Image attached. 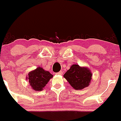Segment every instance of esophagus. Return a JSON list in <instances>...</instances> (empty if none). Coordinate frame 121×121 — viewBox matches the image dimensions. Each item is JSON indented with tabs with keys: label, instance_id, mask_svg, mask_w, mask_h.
<instances>
[{
	"label": "esophagus",
	"instance_id": "1",
	"mask_svg": "<svg viewBox=\"0 0 121 121\" xmlns=\"http://www.w3.org/2000/svg\"><path fill=\"white\" fill-rule=\"evenodd\" d=\"M62 73H63L62 71H59V72L57 73H56V74H57V75H62Z\"/></svg>",
	"mask_w": 121,
	"mask_h": 121
}]
</instances>
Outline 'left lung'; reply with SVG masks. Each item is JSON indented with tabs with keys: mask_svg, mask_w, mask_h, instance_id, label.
<instances>
[{
	"mask_svg": "<svg viewBox=\"0 0 121 121\" xmlns=\"http://www.w3.org/2000/svg\"><path fill=\"white\" fill-rule=\"evenodd\" d=\"M64 77L74 89L80 90L89 86L92 73L87 67L74 64L64 74Z\"/></svg>",
	"mask_w": 121,
	"mask_h": 121,
	"instance_id": "1",
	"label": "left lung"
}]
</instances>
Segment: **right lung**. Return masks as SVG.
Returning <instances> with one entry per match:
<instances>
[{
  "label": "right lung",
  "instance_id": "add662e5",
  "mask_svg": "<svg viewBox=\"0 0 121 121\" xmlns=\"http://www.w3.org/2000/svg\"><path fill=\"white\" fill-rule=\"evenodd\" d=\"M53 77V75L49 71H45L43 68L39 67L29 73L26 79H28L32 89L42 91Z\"/></svg>",
  "mask_w": 121,
  "mask_h": 121
}]
</instances>
